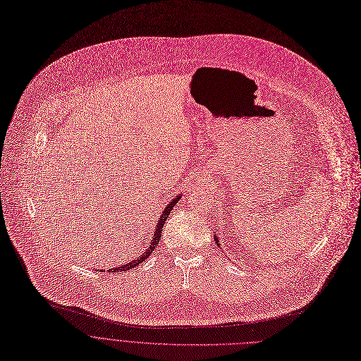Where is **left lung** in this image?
Returning a JSON list of instances; mask_svg holds the SVG:
<instances>
[{
    "label": "left lung",
    "instance_id": "8db88e82",
    "mask_svg": "<svg viewBox=\"0 0 361 361\" xmlns=\"http://www.w3.org/2000/svg\"><path fill=\"white\" fill-rule=\"evenodd\" d=\"M216 238V243H217V246H220V243H219V239H217V236H214Z\"/></svg>",
    "mask_w": 361,
    "mask_h": 361
}]
</instances>
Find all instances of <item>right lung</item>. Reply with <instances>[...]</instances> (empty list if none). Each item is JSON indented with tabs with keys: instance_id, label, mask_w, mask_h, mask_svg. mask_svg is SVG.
<instances>
[{
	"instance_id": "1",
	"label": "right lung",
	"mask_w": 361,
	"mask_h": 361,
	"mask_svg": "<svg viewBox=\"0 0 361 361\" xmlns=\"http://www.w3.org/2000/svg\"><path fill=\"white\" fill-rule=\"evenodd\" d=\"M180 197L181 195H177V197L174 199V200H171L169 204H167V207L164 209V212H162V214H161V217H159V220H158V223H157V226H155V231H154V238H152V240H151V243H149V246H148V249L138 257V259H134V260H130V262H128V264H125V265H119V267H115V268H111V269H108V272H126V271H129V269H134V268H137L140 264H142V262L154 252V249L157 247V245H158V242H159V239H161V233H162V227H164V224H166V221H167V217L170 216V213H171V210H173V207L177 204V202L180 200Z\"/></svg>"
}]
</instances>
